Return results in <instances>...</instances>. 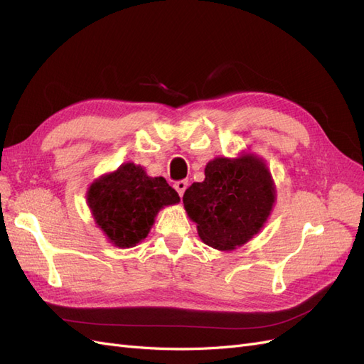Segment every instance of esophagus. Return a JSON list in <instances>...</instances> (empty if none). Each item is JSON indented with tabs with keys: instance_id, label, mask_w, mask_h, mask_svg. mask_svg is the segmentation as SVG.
I'll use <instances>...</instances> for the list:
<instances>
[{
	"instance_id": "esophagus-1",
	"label": "esophagus",
	"mask_w": 364,
	"mask_h": 364,
	"mask_svg": "<svg viewBox=\"0 0 364 364\" xmlns=\"http://www.w3.org/2000/svg\"><path fill=\"white\" fill-rule=\"evenodd\" d=\"M186 186H188V181H186V179L176 181V182H174V190L178 191V194H179L181 197L183 196V193H185V190H186Z\"/></svg>"
}]
</instances>
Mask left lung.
Returning a JSON list of instances; mask_svg holds the SVG:
<instances>
[{"instance_id":"obj_1","label":"left lung","mask_w":364,"mask_h":364,"mask_svg":"<svg viewBox=\"0 0 364 364\" xmlns=\"http://www.w3.org/2000/svg\"><path fill=\"white\" fill-rule=\"evenodd\" d=\"M274 202L270 173L255 156L208 162L205 181L183 194L203 243L218 250L245 245L266 222Z\"/></svg>"}]
</instances>
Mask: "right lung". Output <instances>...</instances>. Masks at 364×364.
I'll list each match as a JSON object with an SVG mask.
<instances>
[{"label":"right lung","mask_w":364,"mask_h":364,"mask_svg":"<svg viewBox=\"0 0 364 364\" xmlns=\"http://www.w3.org/2000/svg\"><path fill=\"white\" fill-rule=\"evenodd\" d=\"M179 200L167 181L149 178L132 162L94 182L87 193L97 225L119 247H132L144 240L159 209Z\"/></svg>","instance_id":"1"}]
</instances>
